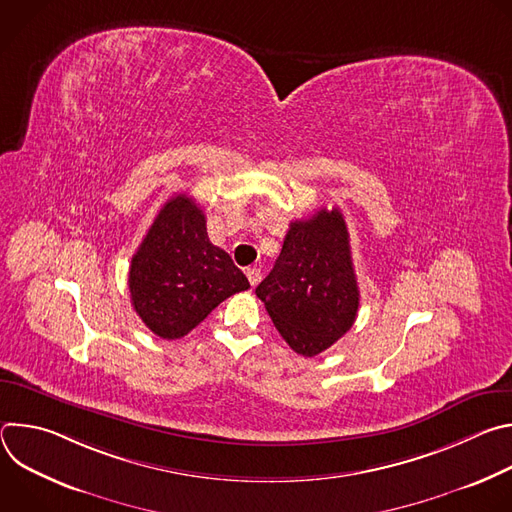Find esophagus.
I'll use <instances>...</instances> for the list:
<instances>
[{
    "mask_svg": "<svg viewBox=\"0 0 512 512\" xmlns=\"http://www.w3.org/2000/svg\"><path fill=\"white\" fill-rule=\"evenodd\" d=\"M247 279H249V283L255 287V285L261 281V269H259V267H249V269H247Z\"/></svg>",
    "mask_w": 512,
    "mask_h": 512,
    "instance_id": "esophagus-1",
    "label": "esophagus"
}]
</instances>
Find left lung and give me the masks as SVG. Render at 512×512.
I'll return each mask as SVG.
<instances>
[{"instance_id":"obj_1","label":"left lung","mask_w":512,"mask_h":512,"mask_svg":"<svg viewBox=\"0 0 512 512\" xmlns=\"http://www.w3.org/2000/svg\"><path fill=\"white\" fill-rule=\"evenodd\" d=\"M277 332L302 356H316L356 320L360 291L348 229L338 208L289 223L271 273L257 285Z\"/></svg>"}]
</instances>
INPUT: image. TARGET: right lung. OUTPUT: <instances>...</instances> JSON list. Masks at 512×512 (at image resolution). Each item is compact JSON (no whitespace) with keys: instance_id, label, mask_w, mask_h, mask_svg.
Listing matches in <instances>:
<instances>
[{"instance_id":"right-lung-1","label":"right lung","mask_w":512,"mask_h":512,"mask_svg":"<svg viewBox=\"0 0 512 512\" xmlns=\"http://www.w3.org/2000/svg\"><path fill=\"white\" fill-rule=\"evenodd\" d=\"M131 306L156 336L176 340L218 304L249 289L229 253L210 243L206 216L186 194L170 198L129 265Z\"/></svg>"}]
</instances>
